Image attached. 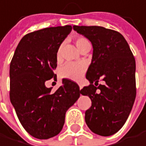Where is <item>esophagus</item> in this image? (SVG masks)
<instances>
[{"instance_id": "obj_1", "label": "esophagus", "mask_w": 146, "mask_h": 146, "mask_svg": "<svg viewBox=\"0 0 146 146\" xmlns=\"http://www.w3.org/2000/svg\"><path fill=\"white\" fill-rule=\"evenodd\" d=\"M78 86H79V88H80V89H82V87H83V85H82V83H81V82H78Z\"/></svg>"}]
</instances>
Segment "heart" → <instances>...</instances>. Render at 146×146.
<instances>
[{
	"label": "heart",
	"mask_w": 146,
	"mask_h": 146,
	"mask_svg": "<svg viewBox=\"0 0 146 146\" xmlns=\"http://www.w3.org/2000/svg\"><path fill=\"white\" fill-rule=\"evenodd\" d=\"M87 42H88V40L85 39L84 38H78L76 40V45L80 50L82 48V46L84 44H86ZM57 58H58V59H60V58H61V49L60 48L58 49V50L57 52ZM85 70H86V64L84 63L70 62V63L65 64L64 66L61 67V69L59 70V74H60L61 77H63V78H67V79L76 81L82 77V76L83 75Z\"/></svg>",
	"instance_id": "obj_1"
}]
</instances>
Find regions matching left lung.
<instances>
[{"label":"left lung","mask_w":146,"mask_h":146,"mask_svg":"<svg viewBox=\"0 0 146 146\" xmlns=\"http://www.w3.org/2000/svg\"><path fill=\"white\" fill-rule=\"evenodd\" d=\"M73 29L93 46L86 73L90 84L81 89V94L92 102L85 112L86 124L98 135H113L125 123L135 101L134 57L125 38L116 31L98 26H73ZM100 79L105 84L96 88L94 84Z\"/></svg>","instance_id":"1"}]
</instances>
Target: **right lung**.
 Returning a JSON list of instances; mask_svg holds the SVG:
<instances>
[{"mask_svg":"<svg viewBox=\"0 0 146 146\" xmlns=\"http://www.w3.org/2000/svg\"><path fill=\"white\" fill-rule=\"evenodd\" d=\"M71 26L47 27L25 35L10 64V101L25 130L38 139L58 135L67 110L80 97L75 82L63 79L56 92L45 82L57 78V52Z\"/></svg>","mask_w":146,"mask_h":146,"instance_id":"1","label":"right lung"}]
</instances>
